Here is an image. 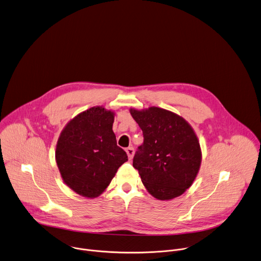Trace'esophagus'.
Here are the masks:
<instances>
[{
    "label": "esophagus",
    "instance_id": "1",
    "mask_svg": "<svg viewBox=\"0 0 261 261\" xmlns=\"http://www.w3.org/2000/svg\"><path fill=\"white\" fill-rule=\"evenodd\" d=\"M126 152H127V155L129 158V160H131L134 155V148L133 147H127L126 148Z\"/></svg>",
    "mask_w": 261,
    "mask_h": 261
}]
</instances>
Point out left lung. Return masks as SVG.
<instances>
[{
  "mask_svg": "<svg viewBox=\"0 0 261 261\" xmlns=\"http://www.w3.org/2000/svg\"><path fill=\"white\" fill-rule=\"evenodd\" d=\"M143 133L133 158L148 192L160 200L182 195L195 180L201 164L196 134L180 116L156 107L130 110Z\"/></svg>",
  "mask_w": 261,
  "mask_h": 261,
  "instance_id": "8db88e82",
  "label": "left lung"
}]
</instances>
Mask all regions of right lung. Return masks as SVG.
Here are the masks:
<instances>
[{
  "label": "right lung",
  "mask_w": 261,
  "mask_h": 261,
  "mask_svg": "<svg viewBox=\"0 0 261 261\" xmlns=\"http://www.w3.org/2000/svg\"><path fill=\"white\" fill-rule=\"evenodd\" d=\"M114 113L93 107L72 119L62 131L56 161L64 182L77 194L93 198L109 186L128 161L113 132Z\"/></svg>",
  "instance_id": "1"
}]
</instances>
